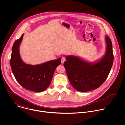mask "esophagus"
<instances>
[{"mask_svg": "<svg viewBox=\"0 0 125 125\" xmlns=\"http://www.w3.org/2000/svg\"><path fill=\"white\" fill-rule=\"evenodd\" d=\"M66 61V58L64 57H62L61 58V63L63 64L64 62Z\"/></svg>", "mask_w": 125, "mask_h": 125, "instance_id": "obj_1", "label": "esophagus"}]
</instances>
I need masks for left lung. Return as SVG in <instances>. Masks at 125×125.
<instances>
[{
    "instance_id": "obj_1",
    "label": "left lung",
    "mask_w": 125,
    "mask_h": 125,
    "mask_svg": "<svg viewBox=\"0 0 125 125\" xmlns=\"http://www.w3.org/2000/svg\"><path fill=\"white\" fill-rule=\"evenodd\" d=\"M105 55L95 63L87 62L75 56H66L64 66L70 82L79 92L91 91L99 87L107 78L113 63L112 43L106 36Z\"/></svg>"
}]
</instances>
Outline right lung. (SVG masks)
Wrapping results in <instances>:
<instances>
[{"mask_svg": "<svg viewBox=\"0 0 125 125\" xmlns=\"http://www.w3.org/2000/svg\"><path fill=\"white\" fill-rule=\"evenodd\" d=\"M23 35L14 42L12 46L10 59L12 72L17 81L26 90L35 92H43L50 84L56 67L61 64V58L38 65L25 64L19 53V46Z\"/></svg>", "mask_w": 125, "mask_h": 125, "instance_id": "1", "label": "right lung"}]
</instances>
